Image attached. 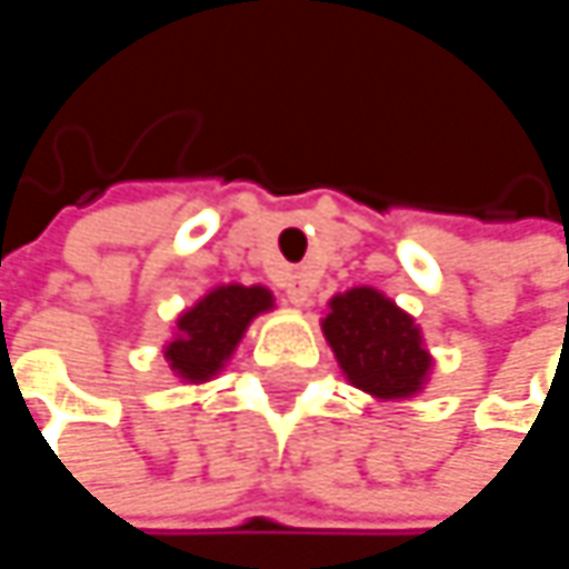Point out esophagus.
I'll return each mask as SVG.
<instances>
[{"instance_id":"34e87169","label":"esophagus","mask_w":569,"mask_h":569,"mask_svg":"<svg viewBox=\"0 0 569 569\" xmlns=\"http://www.w3.org/2000/svg\"><path fill=\"white\" fill-rule=\"evenodd\" d=\"M283 292L292 306H306L309 296H312V280L306 273H289L283 280Z\"/></svg>"}]
</instances>
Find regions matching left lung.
Returning a JSON list of instances; mask_svg holds the SVG:
<instances>
[{
  "label": "left lung",
  "instance_id": "1",
  "mask_svg": "<svg viewBox=\"0 0 569 569\" xmlns=\"http://www.w3.org/2000/svg\"><path fill=\"white\" fill-rule=\"evenodd\" d=\"M346 379L376 398L415 396L431 372V356L408 312L372 286L332 296L322 319Z\"/></svg>",
  "mask_w": 569,
  "mask_h": 569
}]
</instances>
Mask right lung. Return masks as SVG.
Listing matches in <instances>:
<instances>
[{
  "mask_svg": "<svg viewBox=\"0 0 569 569\" xmlns=\"http://www.w3.org/2000/svg\"><path fill=\"white\" fill-rule=\"evenodd\" d=\"M273 309V292L263 286H217L177 319V339L168 342L164 359L187 382L213 379L233 356L247 326Z\"/></svg>",
  "mask_w": 569,
  "mask_h": 569,
  "instance_id": "1",
  "label": "right lung"
}]
</instances>
